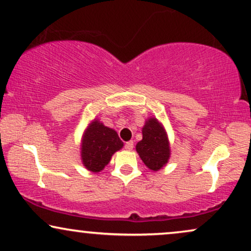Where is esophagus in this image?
I'll use <instances>...</instances> for the list:
<instances>
[{
	"label": "esophagus",
	"mask_w": 251,
	"mask_h": 251,
	"mask_svg": "<svg viewBox=\"0 0 251 251\" xmlns=\"http://www.w3.org/2000/svg\"><path fill=\"white\" fill-rule=\"evenodd\" d=\"M133 147H134V145H133V141H128L125 144V149L126 151H132Z\"/></svg>",
	"instance_id": "34e87169"
}]
</instances>
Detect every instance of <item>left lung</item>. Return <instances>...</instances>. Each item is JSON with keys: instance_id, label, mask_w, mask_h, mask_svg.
Wrapping results in <instances>:
<instances>
[{"instance_id": "obj_1", "label": "left lung", "mask_w": 251, "mask_h": 251, "mask_svg": "<svg viewBox=\"0 0 251 251\" xmlns=\"http://www.w3.org/2000/svg\"><path fill=\"white\" fill-rule=\"evenodd\" d=\"M139 156L149 169L158 171L170 157V145L162 124L156 118H148L142 127V140L135 146Z\"/></svg>"}]
</instances>
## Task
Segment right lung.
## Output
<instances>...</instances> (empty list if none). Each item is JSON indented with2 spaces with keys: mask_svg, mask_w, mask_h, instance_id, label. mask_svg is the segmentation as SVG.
Segmentation results:
<instances>
[{
  "mask_svg": "<svg viewBox=\"0 0 251 251\" xmlns=\"http://www.w3.org/2000/svg\"><path fill=\"white\" fill-rule=\"evenodd\" d=\"M123 146V141L115 129L104 126L98 119H94V122L89 124L82 139V163L88 170L100 173Z\"/></svg>",
  "mask_w": 251,
  "mask_h": 251,
  "instance_id": "add662e5",
  "label": "right lung"
}]
</instances>
